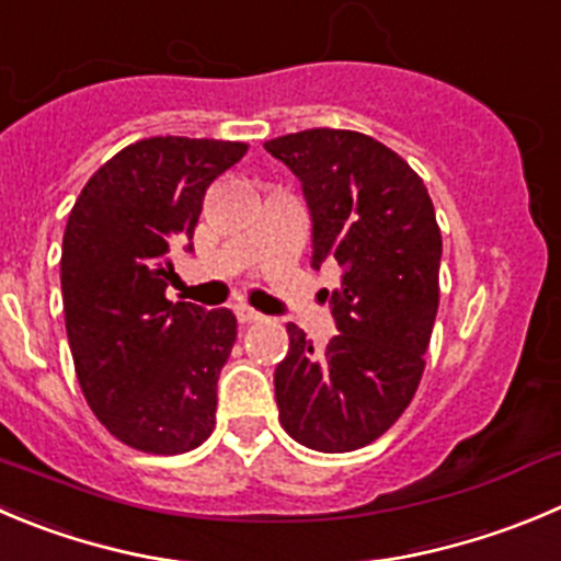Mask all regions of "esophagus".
I'll return each mask as SVG.
<instances>
[{"label":"esophagus","instance_id":"34e87169","mask_svg":"<svg viewBox=\"0 0 561 561\" xmlns=\"http://www.w3.org/2000/svg\"><path fill=\"white\" fill-rule=\"evenodd\" d=\"M233 313H237V319L242 324H250V322H259L261 319V313L255 311V308H250L248 302H237V306H233Z\"/></svg>","mask_w":561,"mask_h":561}]
</instances>
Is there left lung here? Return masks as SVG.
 <instances>
[{"label": "left lung", "instance_id": "left-lung-1", "mask_svg": "<svg viewBox=\"0 0 561 561\" xmlns=\"http://www.w3.org/2000/svg\"><path fill=\"white\" fill-rule=\"evenodd\" d=\"M300 179L311 215V266H341L328 291L339 333L313 350L295 322L275 369L280 424L308 449L371 444L413 399L437 313L440 228L430 192L382 142L306 129L264 142Z\"/></svg>", "mask_w": 561, "mask_h": 561}]
</instances>
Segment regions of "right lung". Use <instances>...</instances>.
Segmentation results:
<instances>
[{
    "label": "right lung",
    "mask_w": 561,
    "mask_h": 561,
    "mask_svg": "<svg viewBox=\"0 0 561 561\" xmlns=\"http://www.w3.org/2000/svg\"><path fill=\"white\" fill-rule=\"evenodd\" d=\"M248 146L148 137L101 164L68 215L60 284L79 386L126 446L181 455L215 430L217 377L237 341L228 308L170 302V250H192L211 181Z\"/></svg>",
    "instance_id": "obj_1"
}]
</instances>
